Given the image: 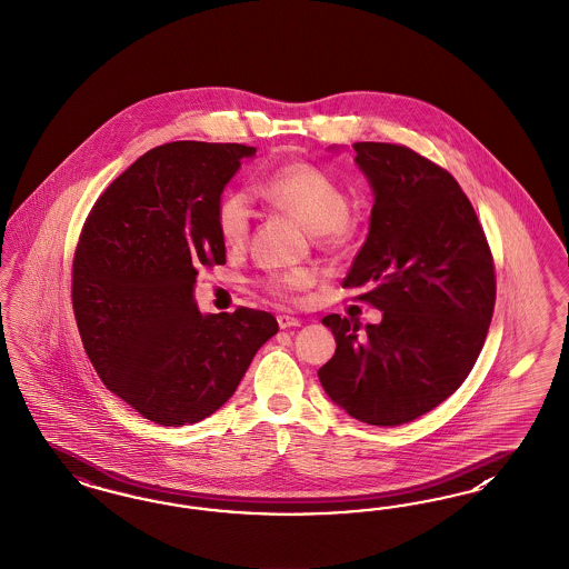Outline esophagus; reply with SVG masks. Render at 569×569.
I'll return each instance as SVG.
<instances>
[{
	"label": "esophagus",
	"mask_w": 569,
	"mask_h": 569,
	"mask_svg": "<svg viewBox=\"0 0 569 569\" xmlns=\"http://www.w3.org/2000/svg\"><path fill=\"white\" fill-rule=\"evenodd\" d=\"M277 323H279V328H295L300 321L292 316H277Z\"/></svg>",
	"instance_id": "1"
}]
</instances>
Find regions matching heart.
Instances as JSON below:
<instances>
[{
  "label": "heart",
  "instance_id": "obj_1",
  "mask_svg": "<svg viewBox=\"0 0 569 569\" xmlns=\"http://www.w3.org/2000/svg\"><path fill=\"white\" fill-rule=\"evenodd\" d=\"M258 194L281 211H288L328 248H341L356 228V218L347 207V192L337 178L313 162L296 160L273 169L258 183ZM251 207L246 194L228 192L216 207V227L228 248H241L248 241ZM313 286L309 271H274L262 279V288L283 300H295Z\"/></svg>",
  "mask_w": 569,
  "mask_h": 569
}]
</instances>
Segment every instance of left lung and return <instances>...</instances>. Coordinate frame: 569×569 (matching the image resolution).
Listing matches in <instances>:
<instances>
[{"mask_svg":"<svg viewBox=\"0 0 569 569\" xmlns=\"http://www.w3.org/2000/svg\"><path fill=\"white\" fill-rule=\"evenodd\" d=\"M375 190L370 232L345 288L383 311L365 332L337 313V339L318 370L326 393L370 426H400L466 381L496 307V264L477 211L453 176L400 143L358 141Z\"/></svg>","mask_w":569,"mask_h":569,"instance_id":"8db88e82","label":"left lung"}]
</instances>
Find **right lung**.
<instances>
[{
	"label": "right lung",
	"mask_w": 569,
	"mask_h": 569,
	"mask_svg": "<svg viewBox=\"0 0 569 569\" xmlns=\"http://www.w3.org/2000/svg\"><path fill=\"white\" fill-rule=\"evenodd\" d=\"M256 148L171 141L92 204L71 267V305L99 379L141 417L180 428L220 409L277 335L258 309L201 316V267L227 262L216 207Z\"/></svg>",
	"instance_id": "1"
}]
</instances>
